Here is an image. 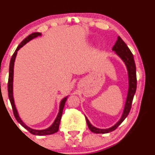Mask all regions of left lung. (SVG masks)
Wrapping results in <instances>:
<instances>
[{
	"mask_svg": "<svg viewBox=\"0 0 155 155\" xmlns=\"http://www.w3.org/2000/svg\"><path fill=\"white\" fill-rule=\"evenodd\" d=\"M112 50L115 51V53L120 57L121 60L125 64L126 68H127V74H128V91H127V98H126L125 105H124V111L123 113H122V117H121L120 120L114 125L112 126V127L106 129L97 128V127H94L90 122L87 117H85L89 129L92 133H108L114 130L115 129H117V127L123 122L124 119L128 115L129 112L130 111L133 97H134L135 93H136L137 84L136 68V64H135L134 61V58H133L132 52L130 50L127 44L124 43L123 40L120 36H118V38H117V41H116V43H115L114 46L112 48Z\"/></svg>",
	"mask_w": 155,
	"mask_h": 155,
	"instance_id": "8db88e82",
	"label": "left lung"
}]
</instances>
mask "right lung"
Listing matches in <instances>:
<instances>
[{"label":"right lung","mask_w":155,"mask_h":155,"mask_svg":"<svg viewBox=\"0 0 155 155\" xmlns=\"http://www.w3.org/2000/svg\"><path fill=\"white\" fill-rule=\"evenodd\" d=\"M41 35V33H33L32 34L29 35L28 37H26L24 40L21 42L20 44L17 47V49H16L15 53H14L13 55H12V58H11V61L9 64V76H8V98H9V101L11 102V104H12V109H13L14 115H15L16 120H17V122H19L22 127H24L26 130H28L30 133H32V134L35 135V136H46V135H51L53 134V133H57L59 130V126H60V120H61L62 114H63V110L64 108V106H65V102H66L68 96L60 101V108H59V112H58V114L57 116L56 119L54 121L52 124L47 129L44 130H35L33 128H31L30 127L27 126L24 122H22V120H21L20 117L19 116L18 111H17V108H16L15 104V99H14V95H13V79H14V65H15V62L16 57H17V51L20 48H22L25 44H26L28 42H29L30 41H31L32 39L36 38V37L40 36Z\"/></svg>","instance_id":"add662e5"}]
</instances>
